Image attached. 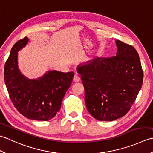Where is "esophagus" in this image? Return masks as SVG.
I'll use <instances>...</instances> for the list:
<instances>
[{
	"instance_id": "esophagus-1",
	"label": "esophagus",
	"mask_w": 153,
	"mask_h": 153,
	"mask_svg": "<svg viewBox=\"0 0 153 153\" xmlns=\"http://www.w3.org/2000/svg\"><path fill=\"white\" fill-rule=\"evenodd\" d=\"M79 80H80V77L79 76V75L75 74L74 75V82H78Z\"/></svg>"
}]
</instances>
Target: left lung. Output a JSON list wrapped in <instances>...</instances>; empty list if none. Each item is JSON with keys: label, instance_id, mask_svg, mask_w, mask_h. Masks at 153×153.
<instances>
[{"label": "left lung", "instance_id": "left-lung-1", "mask_svg": "<svg viewBox=\"0 0 153 153\" xmlns=\"http://www.w3.org/2000/svg\"><path fill=\"white\" fill-rule=\"evenodd\" d=\"M116 44V56L97 57L77 67L85 89L87 109L100 121H113L126 115L143 80L135 48L119 40Z\"/></svg>", "mask_w": 153, "mask_h": 153}]
</instances>
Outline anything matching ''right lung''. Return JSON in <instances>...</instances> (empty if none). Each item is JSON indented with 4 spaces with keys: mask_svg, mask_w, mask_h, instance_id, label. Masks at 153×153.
I'll list each match as a JSON object with an SVG mask.
<instances>
[{
    "mask_svg": "<svg viewBox=\"0 0 153 153\" xmlns=\"http://www.w3.org/2000/svg\"><path fill=\"white\" fill-rule=\"evenodd\" d=\"M28 41L25 37L12 47L4 66V82L10 98L19 113L28 119L47 121L60 110L74 73L48 71L33 79L24 76L18 68V52Z\"/></svg>",
    "mask_w": 153,
    "mask_h": 153,
    "instance_id": "right-lung-1",
    "label": "right lung"
}]
</instances>
